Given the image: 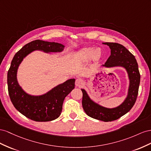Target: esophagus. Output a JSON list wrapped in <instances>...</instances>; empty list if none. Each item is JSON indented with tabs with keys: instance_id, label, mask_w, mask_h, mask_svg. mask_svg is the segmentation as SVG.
I'll return each instance as SVG.
<instances>
[{
	"instance_id": "esophagus-1",
	"label": "esophagus",
	"mask_w": 151,
	"mask_h": 151,
	"mask_svg": "<svg viewBox=\"0 0 151 151\" xmlns=\"http://www.w3.org/2000/svg\"><path fill=\"white\" fill-rule=\"evenodd\" d=\"M83 81L81 78L76 79V80L75 81V85H76V87H81V86L83 85Z\"/></svg>"
}]
</instances>
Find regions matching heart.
<instances>
[{"mask_svg":"<svg viewBox=\"0 0 151 151\" xmlns=\"http://www.w3.org/2000/svg\"><path fill=\"white\" fill-rule=\"evenodd\" d=\"M76 57L80 61L85 62L92 58L94 61H97L99 59L102 55L101 49H94L93 47H85L78 50L75 54Z\"/></svg>","mask_w":151,"mask_h":151,"instance_id":"1","label":"heart"}]
</instances>
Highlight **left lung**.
Here are the masks:
<instances>
[{
	"mask_svg": "<svg viewBox=\"0 0 151 151\" xmlns=\"http://www.w3.org/2000/svg\"><path fill=\"white\" fill-rule=\"evenodd\" d=\"M111 49V55L103 67H122L126 70L129 86L127 97L119 106L107 108L92 100L86 90L81 88L83 92L82 106L85 113L90 117L105 122H112L121 118L130 111L137 100L140 81V75L137 60L130 51L123 45L113 42H105Z\"/></svg>",
	"mask_w": 151,
	"mask_h": 151,
	"instance_id": "left-lung-1",
	"label": "left lung"
}]
</instances>
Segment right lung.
I'll list each match as a JSON object with an SVG mask.
<instances>
[{"label": "right lung", "mask_w": 151, "mask_h": 151, "mask_svg": "<svg viewBox=\"0 0 151 151\" xmlns=\"http://www.w3.org/2000/svg\"><path fill=\"white\" fill-rule=\"evenodd\" d=\"M64 45L57 42L40 40L32 41L23 46L12 59L7 72L9 95L15 108L26 117L35 122H50L61 113L64 99L75 88V79L68 80L40 96L26 92L17 80L18 69L23 59L35 50L46 53L61 52Z\"/></svg>", "instance_id": "obj_1"}]
</instances>
